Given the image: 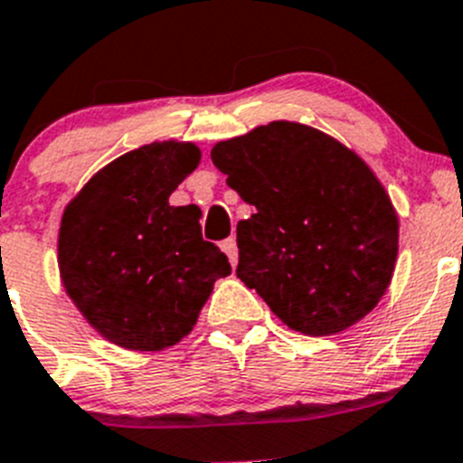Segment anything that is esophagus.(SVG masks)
<instances>
[{"label":"esophagus","mask_w":463,"mask_h":463,"mask_svg":"<svg viewBox=\"0 0 463 463\" xmlns=\"http://www.w3.org/2000/svg\"><path fill=\"white\" fill-rule=\"evenodd\" d=\"M222 250L227 252L229 261H232V267H236V261H239V248H236V239L222 241Z\"/></svg>","instance_id":"esophagus-1"}]
</instances>
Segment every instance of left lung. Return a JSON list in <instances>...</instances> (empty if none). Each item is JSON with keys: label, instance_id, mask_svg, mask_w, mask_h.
Listing matches in <instances>:
<instances>
[{"label": "left lung", "instance_id": "obj_1", "mask_svg": "<svg viewBox=\"0 0 463 463\" xmlns=\"http://www.w3.org/2000/svg\"><path fill=\"white\" fill-rule=\"evenodd\" d=\"M211 159L255 206L236 224V276L282 325L331 336L378 306L399 255V218L354 150L276 120L215 143Z\"/></svg>", "mask_w": 463, "mask_h": 463}]
</instances>
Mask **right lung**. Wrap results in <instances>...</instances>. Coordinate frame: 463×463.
Masks as SVG:
<instances>
[{"label": "right lung", "instance_id": "1", "mask_svg": "<svg viewBox=\"0 0 463 463\" xmlns=\"http://www.w3.org/2000/svg\"><path fill=\"white\" fill-rule=\"evenodd\" d=\"M199 159L194 143H148L97 171L64 208L60 278L106 341L138 353L181 343L215 280L232 273L203 241L202 211L169 203Z\"/></svg>", "mask_w": 463, "mask_h": 463}]
</instances>
